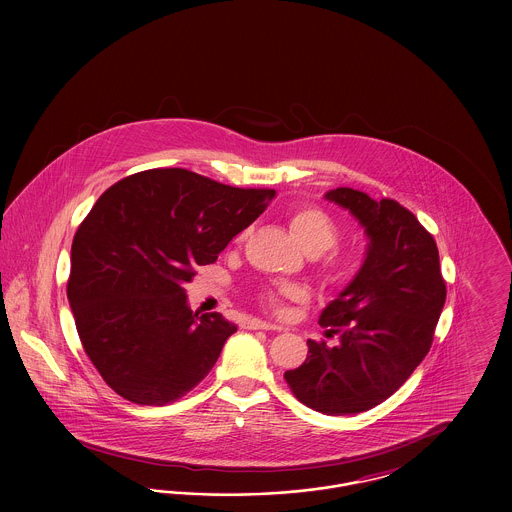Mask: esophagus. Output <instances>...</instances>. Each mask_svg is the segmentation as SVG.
<instances>
[{"label":"esophagus","instance_id":"1","mask_svg":"<svg viewBox=\"0 0 512 512\" xmlns=\"http://www.w3.org/2000/svg\"><path fill=\"white\" fill-rule=\"evenodd\" d=\"M244 328H247V330H280L278 326H274V324H270V322H265V320H259V318H249V320H245Z\"/></svg>","mask_w":512,"mask_h":512}]
</instances>
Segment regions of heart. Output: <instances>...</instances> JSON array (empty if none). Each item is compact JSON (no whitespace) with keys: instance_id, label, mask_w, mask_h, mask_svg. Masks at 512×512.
<instances>
[{"instance_id":"1","label":"heart","mask_w":512,"mask_h":512,"mask_svg":"<svg viewBox=\"0 0 512 512\" xmlns=\"http://www.w3.org/2000/svg\"><path fill=\"white\" fill-rule=\"evenodd\" d=\"M288 220L292 226V232L299 244L303 245L309 253H320L330 249L332 245L338 242L340 236V226L334 220V217L324 211L318 205L311 203H301L295 205L288 213ZM324 274L332 282H345L349 280L355 270H357V261L355 257L341 253V251H326V255L320 261ZM259 301L274 313H286L290 301H301L307 297V292L299 284H290V282H274L263 286L257 293Z\"/></svg>"}]
</instances>
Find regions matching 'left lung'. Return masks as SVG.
<instances>
[{
	"mask_svg": "<svg viewBox=\"0 0 512 512\" xmlns=\"http://www.w3.org/2000/svg\"><path fill=\"white\" fill-rule=\"evenodd\" d=\"M326 199L349 209L370 244L355 280L320 315L336 345L307 341V359L284 374L293 395L324 414L368 411L399 390L432 347L445 303L434 236L395 199L353 188Z\"/></svg>",
	"mask_w": 512,
	"mask_h": 512,
	"instance_id": "8db88e82",
	"label": "left lung"
}]
</instances>
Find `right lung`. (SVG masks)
<instances>
[{
	"label": "right lung",
	"mask_w": 512,
	"mask_h": 512,
	"mask_svg": "<svg viewBox=\"0 0 512 512\" xmlns=\"http://www.w3.org/2000/svg\"><path fill=\"white\" fill-rule=\"evenodd\" d=\"M276 192L186 169L113 184L74 234L67 295L105 384L136 405H169L211 372L236 324L194 313L184 284L257 219Z\"/></svg>",
	"instance_id": "right-lung-1"
}]
</instances>
